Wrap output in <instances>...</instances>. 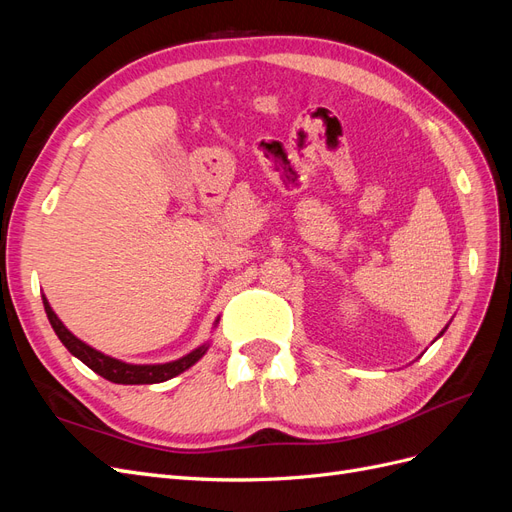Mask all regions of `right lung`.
Masks as SVG:
<instances>
[{
    "label": "right lung",
    "instance_id": "1",
    "mask_svg": "<svg viewBox=\"0 0 512 512\" xmlns=\"http://www.w3.org/2000/svg\"><path fill=\"white\" fill-rule=\"evenodd\" d=\"M51 322L55 331L59 333L61 342H64L70 352L76 356V359L83 361L89 369H94L96 374H100L102 378L111 380V382H117V384H156V382H164V380H170L175 378L179 374H183L185 369H190L198 359H203L205 352H207V346L194 350L192 354L183 356L181 361H175V363H168V365H158V367H134V365H123V363H117L113 359H108V356L91 350L89 346H85L83 342H79L74 335H70V331L64 327L57 320L55 314H51Z\"/></svg>",
    "mask_w": 512,
    "mask_h": 512
}]
</instances>
